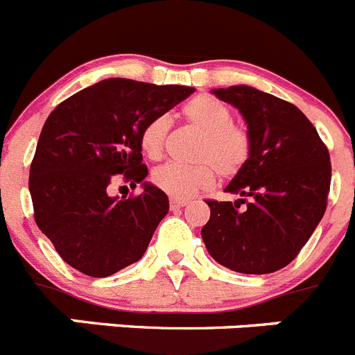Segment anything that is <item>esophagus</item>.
Masks as SVG:
<instances>
[{
	"label": "esophagus",
	"instance_id": "1",
	"mask_svg": "<svg viewBox=\"0 0 355 355\" xmlns=\"http://www.w3.org/2000/svg\"><path fill=\"white\" fill-rule=\"evenodd\" d=\"M187 205V200H175V198H171L170 200V207L171 210H175V208H182Z\"/></svg>",
	"mask_w": 355,
	"mask_h": 355
}]
</instances>
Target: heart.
<instances>
[{
  "label": "heart",
  "instance_id": "heart-1",
  "mask_svg": "<svg viewBox=\"0 0 355 355\" xmlns=\"http://www.w3.org/2000/svg\"><path fill=\"white\" fill-rule=\"evenodd\" d=\"M182 115L193 128L201 131V140L194 154L200 162H166L152 173L155 187L175 200H187L198 191L208 189L214 185L217 173L223 178L236 177L252 152L250 132L245 125L233 122L230 107L214 96L200 94L189 99L182 107ZM170 124V117L157 115L144 125L140 147L147 157H161Z\"/></svg>",
  "mask_w": 355,
  "mask_h": 355
}]
</instances>
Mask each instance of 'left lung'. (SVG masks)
Here are the masks:
<instances>
[{
    "instance_id": "left-lung-1",
    "label": "left lung",
    "mask_w": 355,
    "mask_h": 355,
    "mask_svg": "<svg viewBox=\"0 0 355 355\" xmlns=\"http://www.w3.org/2000/svg\"><path fill=\"white\" fill-rule=\"evenodd\" d=\"M211 92L243 115L252 152L226 187L240 200L207 201L205 247L218 264L238 273H273L300 254L326 211L329 152L293 103L248 85Z\"/></svg>"
}]
</instances>
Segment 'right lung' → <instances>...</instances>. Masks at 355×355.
Instances as JSON below:
<instances>
[{
	"mask_svg": "<svg viewBox=\"0 0 355 355\" xmlns=\"http://www.w3.org/2000/svg\"><path fill=\"white\" fill-rule=\"evenodd\" d=\"M194 87L107 78L58 105L43 124L29 170L36 226L64 263L103 278L141 259L168 214V196L145 182L140 132ZM144 191L128 200L107 187L120 180Z\"/></svg>",
	"mask_w": 355,
	"mask_h": 355,
	"instance_id": "right-lung-1",
	"label": "right lung"
}]
</instances>
